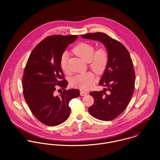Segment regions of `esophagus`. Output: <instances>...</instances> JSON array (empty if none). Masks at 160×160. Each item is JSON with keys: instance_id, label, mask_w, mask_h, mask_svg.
<instances>
[{"instance_id": "34e87169", "label": "esophagus", "mask_w": 160, "mask_h": 160, "mask_svg": "<svg viewBox=\"0 0 160 160\" xmlns=\"http://www.w3.org/2000/svg\"><path fill=\"white\" fill-rule=\"evenodd\" d=\"M87 92H84V91H80V95H81V96H86V95H87Z\"/></svg>"}]
</instances>
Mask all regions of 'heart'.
<instances>
[{
  "label": "heart",
  "mask_w": 160,
  "mask_h": 160,
  "mask_svg": "<svg viewBox=\"0 0 160 160\" xmlns=\"http://www.w3.org/2000/svg\"><path fill=\"white\" fill-rule=\"evenodd\" d=\"M74 52L86 62H88L90 68L98 74H102L106 68L108 63V54L104 48H99L94 52V47L87 43L78 44L73 49ZM68 53L64 52L60 58V67L62 70L67 72ZM95 84V76L92 72H87L76 75L72 80L73 87L82 90H87Z\"/></svg>",
  "instance_id": "1"
}]
</instances>
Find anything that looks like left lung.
Masks as SVG:
<instances>
[{"label": "left lung", "mask_w": 160, "mask_h": 160, "mask_svg": "<svg viewBox=\"0 0 160 160\" xmlns=\"http://www.w3.org/2000/svg\"><path fill=\"white\" fill-rule=\"evenodd\" d=\"M81 37L98 41L106 48L108 63L99 82L106 88L90 93L94 103L88 112L97 119L112 120L124 111L134 92L135 72L131 56L122 44L104 33H90Z\"/></svg>", "instance_id": "8db88e82"}]
</instances>
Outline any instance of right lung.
I'll return each instance as SVG.
<instances>
[{
  "label": "right lung",
  "mask_w": 160,
  "mask_h": 160,
  "mask_svg": "<svg viewBox=\"0 0 160 160\" xmlns=\"http://www.w3.org/2000/svg\"><path fill=\"white\" fill-rule=\"evenodd\" d=\"M77 38V35L48 37L35 46L26 63L24 97L33 116L46 125L57 126L67 120L71 111L69 102L80 95L78 89H65L68 82L60 67L62 54ZM58 87L64 90L58 95L55 90Z\"/></svg>",
  "instance_id": "add662e5"
}]
</instances>
